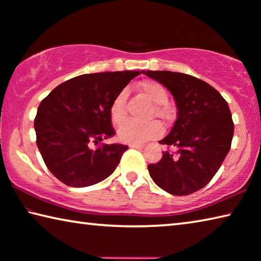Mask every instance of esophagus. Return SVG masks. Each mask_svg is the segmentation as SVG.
<instances>
[{
  "label": "esophagus",
  "instance_id": "esophagus-1",
  "mask_svg": "<svg viewBox=\"0 0 261 261\" xmlns=\"http://www.w3.org/2000/svg\"><path fill=\"white\" fill-rule=\"evenodd\" d=\"M130 148H138V149H141L144 148V145H138V144H130L129 145Z\"/></svg>",
  "mask_w": 261,
  "mask_h": 261
}]
</instances>
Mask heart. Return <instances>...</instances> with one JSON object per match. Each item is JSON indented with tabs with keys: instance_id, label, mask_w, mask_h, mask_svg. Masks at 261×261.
<instances>
[{
	"instance_id": "obj_1",
	"label": "heart",
	"mask_w": 261,
	"mask_h": 261,
	"mask_svg": "<svg viewBox=\"0 0 261 261\" xmlns=\"http://www.w3.org/2000/svg\"><path fill=\"white\" fill-rule=\"evenodd\" d=\"M139 91L145 98L154 105L152 115L159 118L168 117V109L163 106L168 99L166 88L160 83L145 81L139 84ZM126 92L122 91L110 106V118L115 124H121L126 117ZM118 139L126 144H144L145 141L156 139L162 135V126L158 122L135 123L126 122L118 129Z\"/></svg>"
}]
</instances>
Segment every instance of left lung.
Masks as SVG:
<instances>
[{"instance_id": "obj_1", "label": "left lung", "mask_w": 261, "mask_h": 261, "mask_svg": "<svg viewBox=\"0 0 261 261\" xmlns=\"http://www.w3.org/2000/svg\"><path fill=\"white\" fill-rule=\"evenodd\" d=\"M173 94L177 120L160 144L177 148L163 152L148 165L159 188L175 196H188L210 183L231 146L233 123L227 101L210 84L190 74L143 71Z\"/></svg>"}]
</instances>
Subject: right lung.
<instances>
[{
    "mask_svg": "<svg viewBox=\"0 0 261 261\" xmlns=\"http://www.w3.org/2000/svg\"><path fill=\"white\" fill-rule=\"evenodd\" d=\"M139 71L86 73L60 84L39 105L37 145L50 173L85 188L114 173L127 146L100 141L115 135L110 106Z\"/></svg>",
    "mask_w": 261,
    "mask_h": 261,
    "instance_id": "obj_1",
    "label": "right lung"
}]
</instances>
